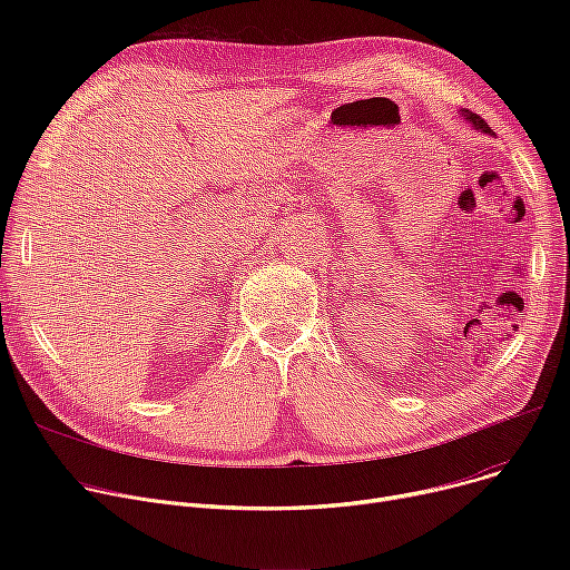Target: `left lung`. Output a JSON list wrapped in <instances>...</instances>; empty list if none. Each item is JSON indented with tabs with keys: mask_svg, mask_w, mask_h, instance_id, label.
I'll list each match as a JSON object with an SVG mask.
<instances>
[{
	"mask_svg": "<svg viewBox=\"0 0 570 570\" xmlns=\"http://www.w3.org/2000/svg\"><path fill=\"white\" fill-rule=\"evenodd\" d=\"M462 115L469 119V122H471L475 129H481V131L490 134V127H488V122H485V119H483L481 115H475V112H471V110H462Z\"/></svg>",
	"mask_w": 570,
	"mask_h": 570,
	"instance_id": "8db88e82",
	"label": "left lung"
}]
</instances>
